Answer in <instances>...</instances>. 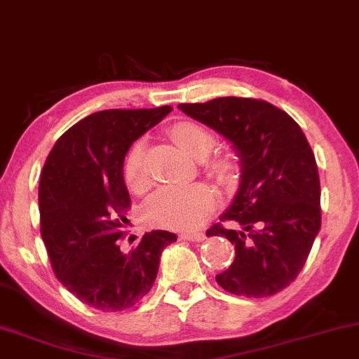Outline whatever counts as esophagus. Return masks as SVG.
<instances>
[{
	"instance_id": "esophagus-1",
	"label": "esophagus",
	"mask_w": 359,
	"mask_h": 359,
	"mask_svg": "<svg viewBox=\"0 0 359 359\" xmlns=\"http://www.w3.org/2000/svg\"><path fill=\"white\" fill-rule=\"evenodd\" d=\"M180 239L192 241V243H201V241L205 239V234H202V232H182V234H180Z\"/></svg>"
}]
</instances>
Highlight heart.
Instances as JSON below:
<instances>
[{
    "label": "heart",
    "mask_w": 359,
    "mask_h": 359,
    "mask_svg": "<svg viewBox=\"0 0 359 359\" xmlns=\"http://www.w3.org/2000/svg\"><path fill=\"white\" fill-rule=\"evenodd\" d=\"M170 135L177 145L192 155L202 158V167L217 184L229 187L236 182L239 163L234 154L212 152L215 137L204 125L182 120L170 127ZM145 140L138 138L128 149L123 161V180L132 192H144L150 185V174L145 163ZM215 196L204 184L187 187H162L149 197L144 205L147 222L167 229H194L214 212Z\"/></svg>",
    "instance_id": "b5f03b06"
}]
</instances>
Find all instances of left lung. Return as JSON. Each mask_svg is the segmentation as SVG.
Instances as JSON below:
<instances>
[{"label":"left lung","instance_id":"left-lung-1","mask_svg":"<svg viewBox=\"0 0 359 359\" xmlns=\"http://www.w3.org/2000/svg\"><path fill=\"white\" fill-rule=\"evenodd\" d=\"M179 109L231 140L243 163L234 201L205 232L236 249L234 262L215 280L236 296L283 291L301 273L321 227V187L308 138L286 111L257 98L219 97Z\"/></svg>","mask_w":359,"mask_h":359}]
</instances>
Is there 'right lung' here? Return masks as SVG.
Listing matches in <instances>:
<instances>
[{"instance_id": "1", "label": "right lung", "mask_w": 359, "mask_h": 359, "mask_svg": "<svg viewBox=\"0 0 359 359\" xmlns=\"http://www.w3.org/2000/svg\"><path fill=\"white\" fill-rule=\"evenodd\" d=\"M172 107L102 110L68 128L46 157L38 202L40 231L60 283L95 309L123 311L150 291L167 231L145 232L130 252L120 250L130 196L123 161L138 137Z\"/></svg>"}]
</instances>
